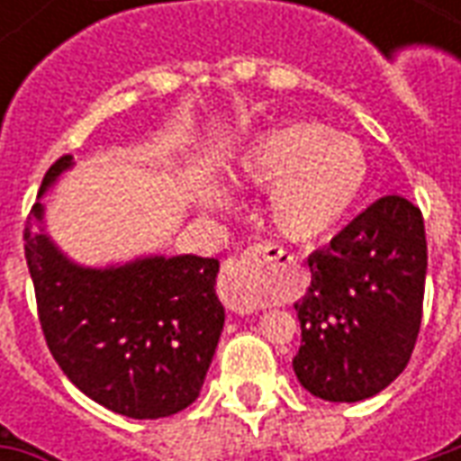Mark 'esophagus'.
<instances>
[{
  "mask_svg": "<svg viewBox=\"0 0 461 461\" xmlns=\"http://www.w3.org/2000/svg\"><path fill=\"white\" fill-rule=\"evenodd\" d=\"M284 257V249L274 244L251 247L241 257L224 264L220 279V296L224 306L234 313H254L259 309V279Z\"/></svg>",
  "mask_w": 461,
  "mask_h": 461,
  "instance_id": "esophagus-1",
  "label": "esophagus"
}]
</instances>
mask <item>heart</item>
Returning a JSON list of instances; mask_svg holds the SVG:
<instances>
[{
	"mask_svg": "<svg viewBox=\"0 0 461 461\" xmlns=\"http://www.w3.org/2000/svg\"><path fill=\"white\" fill-rule=\"evenodd\" d=\"M370 177L363 145L319 122H286L259 132L241 150L231 180L274 190L269 217L284 240L313 244L330 237L353 212ZM204 207L224 202L217 187H202Z\"/></svg>",
	"mask_w": 461,
	"mask_h": 461,
	"instance_id": "obj_1",
	"label": "heart"
}]
</instances>
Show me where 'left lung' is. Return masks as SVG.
<instances>
[{"label": "left lung", "instance_id": "1", "mask_svg": "<svg viewBox=\"0 0 461 461\" xmlns=\"http://www.w3.org/2000/svg\"><path fill=\"white\" fill-rule=\"evenodd\" d=\"M311 286L294 303V373L311 395L357 402L385 390L412 356L425 299L422 212L400 194L373 202L309 257Z\"/></svg>", "mask_w": 461, "mask_h": 461}]
</instances>
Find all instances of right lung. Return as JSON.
<instances>
[{
    "instance_id": "1",
    "label": "right lung",
    "mask_w": 461,
    "mask_h": 461,
    "mask_svg": "<svg viewBox=\"0 0 461 461\" xmlns=\"http://www.w3.org/2000/svg\"><path fill=\"white\" fill-rule=\"evenodd\" d=\"M74 165L49 167L39 194ZM44 204L26 220L24 254L46 346L84 395L132 420L180 412L200 395L224 329L214 294L220 261L194 254L142 257L91 269L61 254Z\"/></svg>"
}]
</instances>
